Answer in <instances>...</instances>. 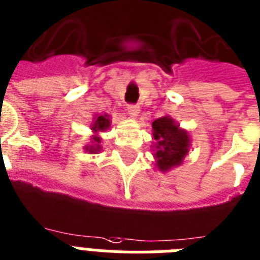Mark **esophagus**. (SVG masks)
I'll use <instances>...</instances> for the list:
<instances>
[{"label":"esophagus","instance_id":"obj_1","mask_svg":"<svg viewBox=\"0 0 260 260\" xmlns=\"http://www.w3.org/2000/svg\"><path fill=\"white\" fill-rule=\"evenodd\" d=\"M139 111H140V108H139L137 105H128V115H129L132 119H136L137 116H139Z\"/></svg>","mask_w":260,"mask_h":260}]
</instances>
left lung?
Here are the masks:
<instances>
[{
  "mask_svg": "<svg viewBox=\"0 0 260 260\" xmlns=\"http://www.w3.org/2000/svg\"><path fill=\"white\" fill-rule=\"evenodd\" d=\"M152 136L155 143L152 148L155 151L156 168L161 172L183 164L191 147V137L188 132L179 126L170 116H163L152 123Z\"/></svg>",
  "mask_w": 260,
  "mask_h": 260,
  "instance_id": "obj_1",
  "label": "left lung"
}]
</instances>
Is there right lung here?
Wrapping results in <instances>:
<instances>
[{"label": "right lung", "mask_w": 260, "mask_h": 260, "mask_svg": "<svg viewBox=\"0 0 260 260\" xmlns=\"http://www.w3.org/2000/svg\"><path fill=\"white\" fill-rule=\"evenodd\" d=\"M89 126L93 135L90 136V144L85 145L84 149H85V152H89V153H99L101 151L100 134L105 132L111 126V117L107 113L105 115H94Z\"/></svg>", "instance_id": "obj_1"}]
</instances>
